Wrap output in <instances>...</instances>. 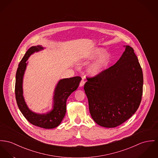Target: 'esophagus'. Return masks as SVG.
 <instances>
[{"label": "esophagus", "instance_id": "1", "mask_svg": "<svg viewBox=\"0 0 158 158\" xmlns=\"http://www.w3.org/2000/svg\"><path fill=\"white\" fill-rule=\"evenodd\" d=\"M85 81L84 80V78H82V81H81V82H80V84H79V86L82 87V86H83L84 85V84H85Z\"/></svg>", "mask_w": 158, "mask_h": 158}]
</instances>
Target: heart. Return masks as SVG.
Here are the masks:
<instances>
[{
    "label": "heart",
    "instance_id": "b5f03b06",
    "mask_svg": "<svg viewBox=\"0 0 158 158\" xmlns=\"http://www.w3.org/2000/svg\"><path fill=\"white\" fill-rule=\"evenodd\" d=\"M103 53V50L99 48L93 50L88 56L89 59H92L100 55ZM109 55L105 53L98 58L96 61L94 62L89 68V72L92 74H97L102 72L109 62Z\"/></svg>",
    "mask_w": 158,
    "mask_h": 158
}]
</instances>
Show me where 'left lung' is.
<instances>
[{
    "instance_id": "8db88e82",
    "label": "left lung",
    "mask_w": 158,
    "mask_h": 158,
    "mask_svg": "<svg viewBox=\"0 0 158 158\" xmlns=\"http://www.w3.org/2000/svg\"><path fill=\"white\" fill-rule=\"evenodd\" d=\"M125 51L114 65L84 85L90 114L97 124L115 127L130 118L139 108L143 95V74L134 49Z\"/></svg>"
}]
</instances>
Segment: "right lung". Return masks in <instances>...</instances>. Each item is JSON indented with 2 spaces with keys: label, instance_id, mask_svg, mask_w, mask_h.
Segmentation results:
<instances>
[{
  "label": "right lung",
  "instance_id": "add662e5",
  "mask_svg": "<svg viewBox=\"0 0 158 158\" xmlns=\"http://www.w3.org/2000/svg\"><path fill=\"white\" fill-rule=\"evenodd\" d=\"M43 49L41 46H32L26 52L19 64L16 72L15 94L18 107L26 119L34 126L44 129H53L58 126L66 112V102L69 96L79 86L82 78L75 76L60 80L56 85L52 110L44 114L33 112L27 106L23 96V77L27 65L26 61L35 52Z\"/></svg>",
  "mask_w": 158,
  "mask_h": 158
}]
</instances>
